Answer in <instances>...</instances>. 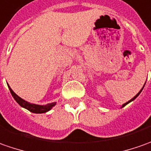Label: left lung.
Returning <instances> with one entry per match:
<instances>
[{
	"mask_svg": "<svg viewBox=\"0 0 151 151\" xmlns=\"http://www.w3.org/2000/svg\"><path fill=\"white\" fill-rule=\"evenodd\" d=\"M144 87H145V85H144V86H143V88H141V90H140V91L139 92V93H138L137 94H136V95H135V96H134V98H133L132 99H130V100H129V101H128L127 103H125V104H123V106H122V107L125 106V105H126V104H129V103H130V102L133 101V100H134V99H136V98H137V97L139 96V93H141V91H142V89H143V88H144Z\"/></svg>",
	"mask_w": 151,
	"mask_h": 151,
	"instance_id": "1",
	"label": "left lung"
}]
</instances>
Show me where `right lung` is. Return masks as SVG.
<instances>
[{
  "instance_id": "right-lung-1",
  "label": "right lung",
  "mask_w": 151,
  "mask_h": 151,
  "mask_svg": "<svg viewBox=\"0 0 151 151\" xmlns=\"http://www.w3.org/2000/svg\"><path fill=\"white\" fill-rule=\"evenodd\" d=\"M8 88L10 89V92L12 93V95L14 98V99L18 103L19 105H21L22 107H23L25 109H27V110H29L32 113H35V114H42V113H46V112L49 111L50 109L54 106L55 103H52V104H47L45 105H37V104H30L28 102L25 101L24 99H22V98H20L17 96L11 88V87L8 85Z\"/></svg>"
}]
</instances>
